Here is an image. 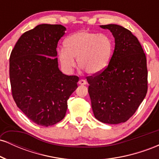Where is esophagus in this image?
<instances>
[{
	"mask_svg": "<svg viewBox=\"0 0 159 159\" xmlns=\"http://www.w3.org/2000/svg\"><path fill=\"white\" fill-rule=\"evenodd\" d=\"M78 84L85 85V84H87V81H86L85 80H83V79L79 80V81H78Z\"/></svg>",
	"mask_w": 159,
	"mask_h": 159,
	"instance_id": "esophagus-1",
	"label": "esophagus"
}]
</instances>
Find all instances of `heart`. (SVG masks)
I'll use <instances>...</instances> for the list:
<instances>
[{"mask_svg": "<svg viewBox=\"0 0 159 159\" xmlns=\"http://www.w3.org/2000/svg\"><path fill=\"white\" fill-rule=\"evenodd\" d=\"M64 48L58 49L57 57L66 72H70L75 66L91 75L105 70L110 63L114 51L112 38L106 34L80 30L70 35L64 42Z\"/></svg>", "mask_w": 159, "mask_h": 159, "instance_id": "heart-1", "label": "heart"}]
</instances>
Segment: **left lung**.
<instances>
[{"mask_svg":"<svg viewBox=\"0 0 159 159\" xmlns=\"http://www.w3.org/2000/svg\"><path fill=\"white\" fill-rule=\"evenodd\" d=\"M112 33L114 54L105 70L87 77L95 117L107 124L127 121L147 93V58L138 38L120 25H100Z\"/></svg>","mask_w":159,"mask_h":159,"instance_id":"left-lung-1","label":"left lung"}]
</instances>
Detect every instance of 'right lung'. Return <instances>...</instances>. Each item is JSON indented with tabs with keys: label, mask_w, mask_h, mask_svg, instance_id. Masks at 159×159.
<instances>
[{
	"label": "right lung",
	"mask_w": 159,
	"mask_h": 159,
	"mask_svg": "<svg viewBox=\"0 0 159 159\" xmlns=\"http://www.w3.org/2000/svg\"><path fill=\"white\" fill-rule=\"evenodd\" d=\"M61 25L42 24L24 33L10 57L12 97L27 117L42 126L64 118L67 101L78 87L79 78L59 69L58 41L65 34Z\"/></svg>",
	"instance_id": "obj_1"
}]
</instances>
